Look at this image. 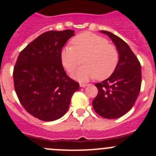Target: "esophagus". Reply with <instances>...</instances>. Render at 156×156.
Instances as JSON below:
<instances>
[{"instance_id":"1","label":"esophagus","mask_w":156,"mask_h":156,"mask_svg":"<svg viewBox=\"0 0 156 156\" xmlns=\"http://www.w3.org/2000/svg\"><path fill=\"white\" fill-rule=\"evenodd\" d=\"M80 87H86V86H88V84H86V83H80Z\"/></svg>"}]
</instances>
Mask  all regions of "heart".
Segmentation results:
<instances>
[{
	"label": "heart",
	"instance_id": "obj_1",
	"mask_svg": "<svg viewBox=\"0 0 156 156\" xmlns=\"http://www.w3.org/2000/svg\"><path fill=\"white\" fill-rule=\"evenodd\" d=\"M71 42L73 46L62 49L61 58L68 73L74 71L83 62L86 64L73 74L76 80H103L114 73L119 61V53L108 39L92 32H83L76 35Z\"/></svg>",
	"mask_w": 156,
	"mask_h": 156
}]
</instances>
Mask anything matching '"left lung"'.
<instances>
[{
    "label": "left lung",
    "mask_w": 156,
    "mask_h": 156,
    "mask_svg": "<svg viewBox=\"0 0 156 156\" xmlns=\"http://www.w3.org/2000/svg\"><path fill=\"white\" fill-rule=\"evenodd\" d=\"M101 32L116 45L119 61L110 77L95 84L98 92L92 106L102 118L115 119L127 113L135 104L141 88V65L124 40L108 31Z\"/></svg>",
    "instance_id": "8db88e82"
}]
</instances>
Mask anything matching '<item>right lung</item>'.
Wrapping results in <instances>:
<instances>
[{
	"label": "right lung",
	"mask_w": 156,
	"mask_h": 156,
	"mask_svg": "<svg viewBox=\"0 0 156 156\" xmlns=\"http://www.w3.org/2000/svg\"><path fill=\"white\" fill-rule=\"evenodd\" d=\"M74 31H48L21 51L13 68L16 95L28 113L44 121L64 116L80 84L69 77L61 58Z\"/></svg>",
	"instance_id": "add662e5"
}]
</instances>
